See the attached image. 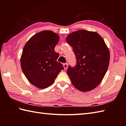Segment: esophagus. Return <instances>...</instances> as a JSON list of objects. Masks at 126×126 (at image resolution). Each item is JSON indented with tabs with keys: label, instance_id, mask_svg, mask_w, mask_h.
Wrapping results in <instances>:
<instances>
[{
	"label": "esophagus",
	"instance_id": "34e87169",
	"mask_svg": "<svg viewBox=\"0 0 126 126\" xmlns=\"http://www.w3.org/2000/svg\"><path fill=\"white\" fill-rule=\"evenodd\" d=\"M63 66H64V70H66V69H67V68H68V63L63 64Z\"/></svg>",
	"mask_w": 126,
	"mask_h": 126
}]
</instances>
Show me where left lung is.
Returning a JSON list of instances; mask_svg holds the SVG:
<instances>
[{"mask_svg": "<svg viewBox=\"0 0 126 126\" xmlns=\"http://www.w3.org/2000/svg\"><path fill=\"white\" fill-rule=\"evenodd\" d=\"M66 41L76 58V65H69L67 70L72 84L83 92L94 89L103 79L110 61L103 39L96 32L81 30L69 34Z\"/></svg>", "mask_w": 126, "mask_h": 126, "instance_id": "1", "label": "left lung"}]
</instances>
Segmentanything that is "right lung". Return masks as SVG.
<instances>
[{"label": "right lung", "instance_id": "add662e5", "mask_svg": "<svg viewBox=\"0 0 126 126\" xmlns=\"http://www.w3.org/2000/svg\"><path fill=\"white\" fill-rule=\"evenodd\" d=\"M59 39V36L52 31H43L32 37L23 48L20 58L23 73L39 89L51 85L64 69L57 61L59 54L54 50Z\"/></svg>", "mask_w": 126, "mask_h": 126}]
</instances>
